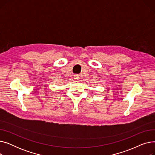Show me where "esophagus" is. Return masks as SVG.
<instances>
[{
    "label": "esophagus",
    "instance_id": "esophagus-1",
    "mask_svg": "<svg viewBox=\"0 0 155 155\" xmlns=\"http://www.w3.org/2000/svg\"><path fill=\"white\" fill-rule=\"evenodd\" d=\"M74 79L75 80H78L80 79V77L78 75H74Z\"/></svg>",
    "mask_w": 155,
    "mask_h": 155
}]
</instances>
